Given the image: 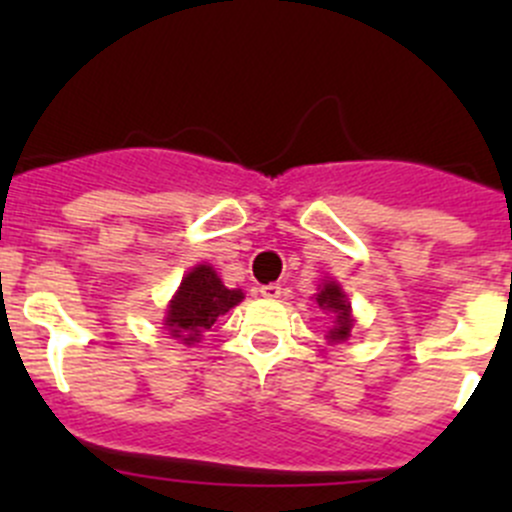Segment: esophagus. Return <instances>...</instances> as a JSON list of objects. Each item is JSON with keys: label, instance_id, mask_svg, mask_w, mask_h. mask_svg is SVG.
Instances as JSON below:
<instances>
[{"label": "esophagus", "instance_id": "1", "mask_svg": "<svg viewBox=\"0 0 512 512\" xmlns=\"http://www.w3.org/2000/svg\"><path fill=\"white\" fill-rule=\"evenodd\" d=\"M260 294L267 299H277V297H282V287L275 285V282H272V285H262Z\"/></svg>", "mask_w": 512, "mask_h": 512}]
</instances>
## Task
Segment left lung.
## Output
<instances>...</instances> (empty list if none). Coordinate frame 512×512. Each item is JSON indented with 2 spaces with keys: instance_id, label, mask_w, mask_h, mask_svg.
<instances>
[{
  "instance_id": "left-lung-1",
  "label": "left lung",
  "mask_w": 512,
  "mask_h": 512,
  "mask_svg": "<svg viewBox=\"0 0 512 512\" xmlns=\"http://www.w3.org/2000/svg\"><path fill=\"white\" fill-rule=\"evenodd\" d=\"M317 304L327 312L334 314V327L329 329V342H344V339L352 337L354 317H352V304H349L347 294L342 292V287L332 280H324L319 292L314 294Z\"/></svg>"
}]
</instances>
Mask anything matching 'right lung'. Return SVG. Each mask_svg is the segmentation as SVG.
Returning <instances> with one entry per match:
<instances>
[{
    "mask_svg": "<svg viewBox=\"0 0 512 512\" xmlns=\"http://www.w3.org/2000/svg\"><path fill=\"white\" fill-rule=\"evenodd\" d=\"M245 299L242 289H227L210 265H198L183 277L165 312V329L183 344L200 342L220 314Z\"/></svg>",
    "mask_w": 512,
    "mask_h": 512,
    "instance_id": "add662e5",
    "label": "right lung"
}]
</instances>
